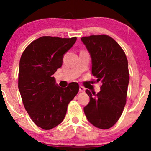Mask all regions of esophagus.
Returning <instances> with one entry per match:
<instances>
[{"label": "esophagus", "mask_w": 151, "mask_h": 151, "mask_svg": "<svg viewBox=\"0 0 151 151\" xmlns=\"http://www.w3.org/2000/svg\"><path fill=\"white\" fill-rule=\"evenodd\" d=\"M86 89L82 86H79V92H84Z\"/></svg>", "instance_id": "34e87169"}]
</instances>
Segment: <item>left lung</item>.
<instances>
[{
    "instance_id": "obj_1",
    "label": "left lung",
    "mask_w": 151,
    "mask_h": 151,
    "mask_svg": "<svg viewBox=\"0 0 151 151\" xmlns=\"http://www.w3.org/2000/svg\"><path fill=\"white\" fill-rule=\"evenodd\" d=\"M92 60L91 74L101 81V91L86 89L90 101L84 108L88 121L101 129L117 122L126 103L129 72L126 54L121 46L106 35L81 37Z\"/></svg>"
}]
</instances>
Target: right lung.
<instances>
[{"label":"right lung","instance_id":"1","mask_svg":"<svg viewBox=\"0 0 151 151\" xmlns=\"http://www.w3.org/2000/svg\"><path fill=\"white\" fill-rule=\"evenodd\" d=\"M76 40V37L42 36L32 41L20 58L18 89L22 103L32 121L42 129H53L63 121L69 103L79 91L78 83L60 87L52 77Z\"/></svg>","mask_w":151,"mask_h":151}]
</instances>
